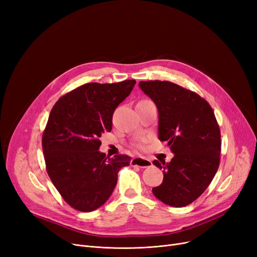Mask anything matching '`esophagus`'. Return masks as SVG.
I'll use <instances>...</instances> for the list:
<instances>
[{
	"mask_svg": "<svg viewBox=\"0 0 257 257\" xmlns=\"http://www.w3.org/2000/svg\"><path fill=\"white\" fill-rule=\"evenodd\" d=\"M131 166H138L140 168H148L152 166V161L145 157H134L131 160Z\"/></svg>",
	"mask_w": 257,
	"mask_h": 257,
	"instance_id": "1",
	"label": "esophagus"
}]
</instances>
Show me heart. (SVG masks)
Instances as JSON below:
<instances>
[{"label": "heart", "instance_id": "b5f03b06", "mask_svg": "<svg viewBox=\"0 0 257 257\" xmlns=\"http://www.w3.org/2000/svg\"><path fill=\"white\" fill-rule=\"evenodd\" d=\"M144 101H149V100H144ZM143 142H144V140H137L136 142H134V146L138 147V148H141Z\"/></svg>", "mask_w": 257, "mask_h": 257}]
</instances>
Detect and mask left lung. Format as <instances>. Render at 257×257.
I'll use <instances>...</instances> for the list:
<instances>
[{"label":"left lung","mask_w":257,"mask_h":257,"mask_svg":"<svg viewBox=\"0 0 257 257\" xmlns=\"http://www.w3.org/2000/svg\"><path fill=\"white\" fill-rule=\"evenodd\" d=\"M141 89L156 104L158 138L168 142L170 163L154 160L164 180L153 187L165 204L183 207L198 199L212 181L220 165L221 132L208 102L198 93L169 81H141Z\"/></svg>","instance_id":"8db88e82"}]
</instances>
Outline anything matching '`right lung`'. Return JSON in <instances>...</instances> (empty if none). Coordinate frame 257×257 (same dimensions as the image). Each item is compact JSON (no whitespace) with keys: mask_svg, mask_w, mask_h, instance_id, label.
<instances>
[{"mask_svg":"<svg viewBox=\"0 0 257 257\" xmlns=\"http://www.w3.org/2000/svg\"><path fill=\"white\" fill-rule=\"evenodd\" d=\"M91 82L62 96L53 106L43 133L46 169L54 186L73 208L89 212L112 194L128 155L108 158L101 153V134L112 129V114L136 85Z\"/></svg>","mask_w":257,"mask_h":257,"instance_id":"right-lung-1","label":"right lung"}]
</instances>
